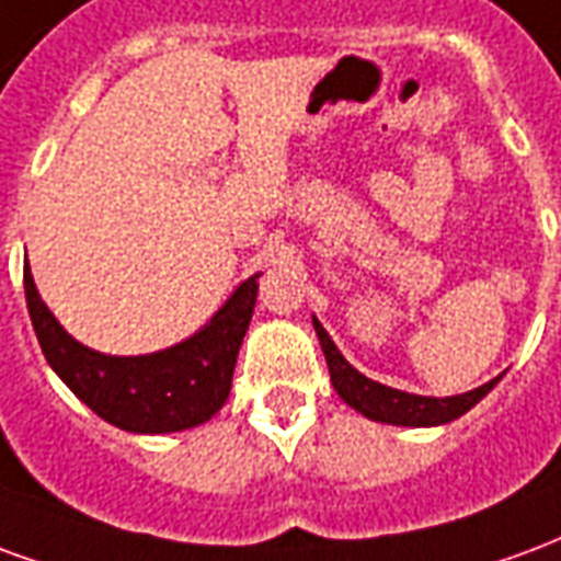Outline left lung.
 Instances as JSON below:
<instances>
[{
    "mask_svg": "<svg viewBox=\"0 0 561 561\" xmlns=\"http://www.w3.org/2000/svg\"><path fill=\"white\" fill-rule=\"evenodd\" d=\"M313 329L322 343V353L329 362L331 386L341 394L355 412H362L365 419L382 421V424H400V427H436V424H448V421L460 419L463 412L476 407L478 400L488 398V391L499 382L490 379L476 391H466V394H454V398H421V394H410V391H400V388H388L376 379H367L365 374H358L341 350L334 346L329 337V331L322 329L320 320L313 317Z\"/></svg>",
    "mask_w": 561,
    "mask_h": 561,
    "instance_id": "8db88e82",
    "label": "left lung"
}]
</instances>
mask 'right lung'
Here are the masks:
<instances>
[{
    "label": "right lung",
    "instance_id": "1",
    "mask_svg": "<svg viewBox=\"0 0 561 561\" xmlns=\"http://www.w3.org/2000/svg\"><path fill=\"white\" fill-rule=\"evenodd\" d=\"M256 277H248L194 337L161 353L104 355L73 341L59 325L23 263L26 308L47 365L95 415L130 433L187 431L227 403L256 305Z\"/></svg>",
    "mask_w": 561,
    "mask_h": 561
}]
</instances>
